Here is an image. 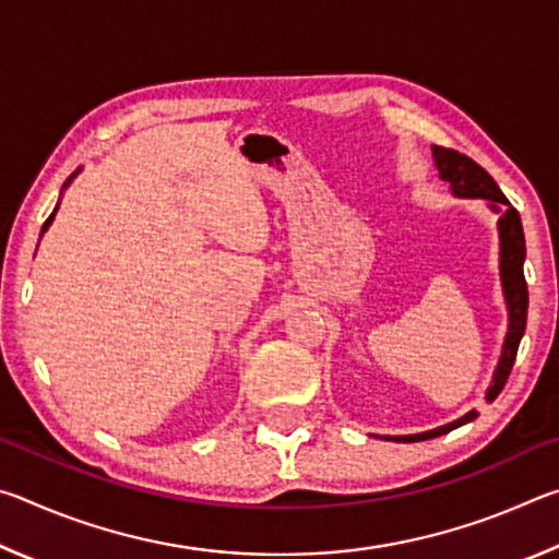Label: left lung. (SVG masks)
I'll use <instances>...</instances> for the list:
<instances>
[{"mask_svg": "<svg viewBox=\"0 0 559 559\" xmlns=\"http://www.w3.org/2000/svg\"><path fill=\"white\" fill-rule=\"evenodd\" d=\"M431 155H433V165L439 169V177L443 182H449L453 194L468 197V200H486L490 204V210L500 214L498 219L500 283H503V296L508 306V333H506L503 353H500L498 367L493 372V380H490V386L486 392V400L493 402L500 394V390L506 386L510 370H513L518 345H520V337L525 333V320H527V283L523 273V261H525L523 224H520V214L515 206L506 200L503 192H500L496 179L490 177L478 163H473L471 157L456 153V150H449L441 145H433ZM476 416H478L476 412H468L463 414L461 419L447 424V427H439L424 433H409V437H384V439L402 441V443L433 439L461 427V424L473 421Z\"/></svg>", "mask_w": 559, "mask_h": 559, "instance_id": "8db88e82", "label": "left lung"}]
</instances>
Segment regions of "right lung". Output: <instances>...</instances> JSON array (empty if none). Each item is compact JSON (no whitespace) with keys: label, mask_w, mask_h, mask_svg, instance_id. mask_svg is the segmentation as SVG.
<instances>
[{"label":"right lung","mask_w":559,"mask_h":559,"mask_svg":"<svg viewBox=\"0 0 559 559\" xmlns=\"http://www.w3.org/2000/svg\"><path fill=\"white\" fill-rule=\"evenodd\" d=\"M79 173H81V167H79ZM79 173H73V175H71L69 179H66V185H63V187H69V182H71V179H73L75 175H79ZM56 212H59V204H56V210L51 212V216H49V219H46V222H44V226H41V236H44V231H46V229H49V226H51V222H53V216H56Z\"/></svg>","instance_id":"obj_1"}]
</instances>
